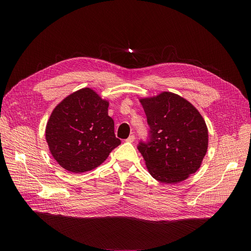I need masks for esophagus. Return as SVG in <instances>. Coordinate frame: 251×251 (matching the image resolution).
Listing matches in <instances>:
<instances>
[{"instance_id":"1","label":"esophagus","mask_w":251,"mask_h":251,"mask_svg":"<svg viewBox=\"0 0 251 251\" xmlns=\"http://www.w3.org/2000/svg\"><path fill=\"white\" fill-rule=\"evenodd\" d=\"M134 140H135V136H134V134H131V135L126 139V141H127V142H130V143H131V142H133Z\"/></svg>"}]
</instances>
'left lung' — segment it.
<instances>
[{
    "label": "left lung",
    "instance_id": "left-lung-1",
    "mask_svg": "<svg viewBox=\"0 0 251 251\" xmlns=\"http://www.w3.org/2000/svg\"><path fill=\"white\" fill-rule=\"evenodd\" d=\"M151 127L149 143H140L149 173L157 181L175 184L201 166L208 147V130L194 105L170 91L139 99Z\"/></svg>",
    "mask_w": 251,
    "mask_h": 251
}]
</instances>
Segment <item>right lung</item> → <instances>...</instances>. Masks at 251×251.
Here are the masks:
<instances>
[{
	"mask_svg": "<svg viewBox=\"0 0 251 251\" xmlns=\"http://www.w3.org/2000/svg\"><path fill=\"white\" fill-rule=\"evenodd\" d=\"M109 101L84 87L66 97L52 110L46 127L49 150L56 162L71 173L101 165L121 143L115 136Z\"/></svg>",
	"mask_w": 251,
	"mask_h": 251,
	"instance_id": "1",
	"label": "right lung"
}]
</instances>
